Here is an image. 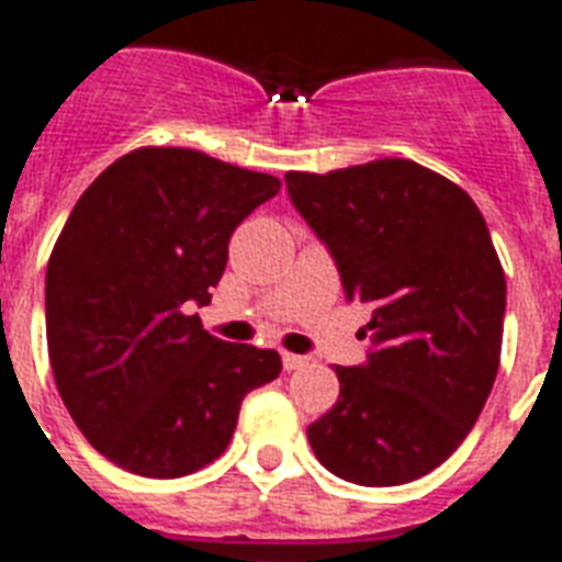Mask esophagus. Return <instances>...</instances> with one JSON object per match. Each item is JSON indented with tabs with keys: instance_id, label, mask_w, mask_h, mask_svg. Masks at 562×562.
Masks as SVG:
<instances>
[{
	"instance_id": "1",
	"label": "esophagus",
	"mask_w": 562,
	"mask_h": 562,
	"mask_svg": "<svg viewBox=\"0 0 562 562\" xmlns=\"http://www.w3.org/2000/svg\"><path fill=\"white\" fill-rule=\"evenodd\" d=\"M305 363H308V360H305L303 355H291V352L282 355V367L289 369V372H294V369H303Z\"/></svg>"
}]
</instances>
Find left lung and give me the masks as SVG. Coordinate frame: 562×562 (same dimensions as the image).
Instances as JSON below:
<instances>
[{
  "mask_svg": "<svg viewBox=\"0 0 562 562\" xmlns=\"http://www.w3.org/2000/svg\"><path fill=\"white\" fill-rule=\"evenodd\" d=\"M326 241L346 300L369 308L363 367H335L337 404L308 427L314 456L367 487L439 468L476 424L499 369L505 273L473 199L407 158L285 172Z\"/></svg>",
  "mask_w": 562,
  "mask_h": 562,
  "instance_id": "1",
  "label": "left lung"
}]
</instances>
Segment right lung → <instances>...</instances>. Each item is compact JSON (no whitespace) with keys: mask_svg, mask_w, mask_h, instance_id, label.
I'll return each mask as SVG.
<instances>
[{"mask_svg":"<svg viewBox=\"0 0 562 562\" xmlns=\"http://www.w3.org/2000/svg\"><path fill=\"white\" fill-rule=\"evenodd\" d=\"M277 193L268 172L140 147L71 210L45 271L48 358L80 432L123 471L195 473L231 445L241 398L280 375L273 349L225 344L193 314L236 225Z\"/></svg>","mask_w":562,"mask_h":562,"instance_id":"right-lung-1","label":"right lung"}]
</instances>
